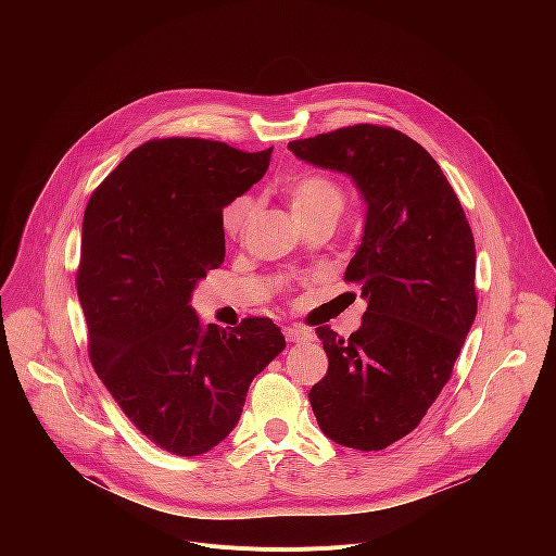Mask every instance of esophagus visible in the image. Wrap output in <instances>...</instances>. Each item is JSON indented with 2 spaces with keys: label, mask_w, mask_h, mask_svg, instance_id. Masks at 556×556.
<instances>
[{
  "label": "esophagus",
  "mask_w": 556,
  "mask_h": 556,
  "mask_svg": "<svg viewBox=\"0 0 556 556\" xmlns=\"http://www.w3.org/2000/svg\"><path fill=\"white\" fill-rule=\"evenodd\" d=\"M283 334H286L288 343H301V341H312L314 339V334L307 328H301V326H288L283 330Z\"/></svg>",
  "instance_id": "esophagus-1"
}]
</instances>
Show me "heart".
<instances>
[{
	"label": "heart",
	"mask_w": 556,
	"mask_h": 556,
	"mask_svg": "<svg viewBox=\"0 0 556 556\" xmlns=\"http://www.w3.org/2000/svg\"><path fill=\"white\" fill-rule=\"evenodd\" d=\"M290 208L294 213V219H307L316 215H332L334 219L341 217L345 208V195L341 187L321 174H305L299 176L288 191ZM255 211V200L251 195L235 198L222 213V226L228 237H240Z\"/></svg>",
	"instance_id": "obj_1"
}]
</instances>
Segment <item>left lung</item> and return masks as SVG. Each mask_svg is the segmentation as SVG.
<instances>
[{"label": "left lung", "instance_id": "left-lung-1", "mask_svg": "<svg viewBox=\"0 0 556 556\" xmlns=\"http://www.w3.org/2000/svg\"><path fill=\"white\" fill-rule=\"evenodd\" d=\"M288 149L352 176L367 204L345 270L367 312L350 339L316 328L328 374L309 405L330 440L380 451L420 425L453 374L478 314L472 230L431 153L399 129L361 123Z\"/></svg>", "mask_w": 556, "mask_h": 556}]
</instances>
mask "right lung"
<instances>
[{"mask_svg": "<svg viewBox=\"0 0 556 556\" xmlns=\"http://www.w3.org/2000/svg\"><path fill=\"white\" fill-rule=\"evenodd\" d=\"M270 153L153 138L86 206L76 292L90 361L129 422L174 455L217 446L253 378L286 348L268 316L202 328L189 305L195 283L224 262L222 208L262 180Z\"/></svg>", "mask_w": 556, "mask_h": 556, "instance_id": "right-lung-1", "label": "right lung"}]
</instances>
